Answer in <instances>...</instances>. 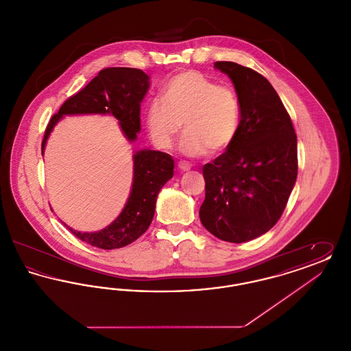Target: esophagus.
Listing matches in <instances>:
<instances>
[{
  "instance_id": "1",
  "label": "esophagus",
  "mask_w": 351,
  "mask_h": 351,
  "mask_svg": "<svg viewBox=\"0 0 351 351\" xmlns=\"http://www.w3.org/2000/svg\"><path fill=\"white\" fill-rule=\"evenodd\" d=\"M178 168H179L182 172H185V171H189V169H191V165L186 163V162H179V163H178Z\"/></svg>"
}]
</instances>
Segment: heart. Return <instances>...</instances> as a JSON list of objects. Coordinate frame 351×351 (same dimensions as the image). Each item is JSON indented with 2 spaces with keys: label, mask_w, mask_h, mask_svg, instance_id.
I'll return each mask as SVG.
<instances>
[{
  "label": "heart",
  "mask_w": 351,
  "mask_h": 351,
  "mask_svg": "<svg viewBox=\"0 0 351 351\" xmlns=\"http://www.w3.org/2000/svg\"><path fill=\"white\" fill-rule=\"evenodd\" d=\"M241 117V101L233 86L218 84L199 71H183L165 84L162 101L149 104L146 128L160 150H169L183 129V154L201 156L209 151L216 155L232 146Z\"/></svg>",
  "instance_id": "obj_1"
}]
</instances>
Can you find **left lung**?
Returning a JSON list of instances; mask_svg holds the SVG:
<instances>
[{
  "instance_id": "left-lung-1",
  "label": "left lung",
  "mask_w": 351,
  "mask_h": 351,
  "mask_svg": "<svg viewBox=\"0 0 351 351\" xmlns=\"http://www.w3.org/2000/svg\"><path fill=\"white\" fill-rule=\"evenodd\" d=\"M241 101L232 146L202 167L204 228L222 241L258 238L282 217L298 178V138L279 95L265 76L233 62H216Z\"/></svg>"
}]
</instances>
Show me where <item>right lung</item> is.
Here are the masks:
<instances>
[{
  "label": "right lung",
  "instance_id": "add662e5",
  "mask_svg": "<svg viewBox=\"0 0 351 351\" xmlns=\"http://www.w3.org/2000/svg\"><path fill=\"white\" fill-rule=\"evenodd\" d=\"M149 76L138 68H104L89 84L63 102L51 117L42 141V155L56 122L64 114H113L125 136L133 142L141 130V102L149 89ZM173 175V159L166 152L141 150L134 155L132 192L123 210L108 228L96 233L68 230L84 242L113 250L130 245L145 233L155 213L156 197Z\"/></svg>",
  "mask_w": 351,
  "mask_h": 351
}]
</instances>
